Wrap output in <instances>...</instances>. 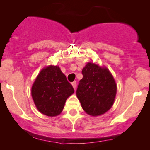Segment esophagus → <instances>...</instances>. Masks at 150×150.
Masks as SVG:
<instances>
[{
  "label": "esophagus",
  "instance_id": "obj_1",
  "mask_svg": "<svg viewBox=\"0 0 150 150\" xmlns=\"http://www.w3.org/2000/svg\"><path fill=\"white\" fill-rule=\"evenodd\" d=\"M72 85H73L74 89H76V86H77V82H76V81H74L73 82H72Z\"/></svg>",
  "mask_w": 150,
  "mask_h": 150
}]
</instances>
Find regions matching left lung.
I'll return each mask as SVG.
<instances>
[{
    "mask_svg": "<svg viewBox=\"0 0 150 150\" xmlns=\"http://www.w3.org/2000/svg\"><path fill=\"white\" fill-rule=\"evenodd\" d=\"M83 75L76 94L87 114L100 116L108 111L114 102L117 86L113 75L105 67L87 63L82 70Z\"/></svg>",
    "mask_w": 150,
    "mask_h": 150,
    "instance_id": "1",
    "label": "left lung"
}]
</instances>
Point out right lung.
Wrapping results in <instances>:
<instances>
[{"instance_id":"right-lung-1","label":"right lung","mask_w":150,"mask_h":150,"mask_svg":"<svg viewBox=\"0 0 150 150\" xmlns=\"http://www.w3.org/2000/svg\"><path fill=\"white\" fill-rule=\"evenodd\" d=\"M74 89L58 66L49 65L41 70L32 87V97L39 112L56 116L62 112Z\"/></svg>"}]
</instances>
